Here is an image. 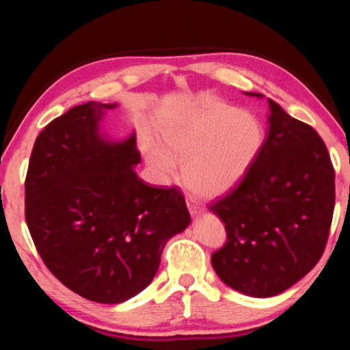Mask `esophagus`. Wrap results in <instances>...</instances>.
<instances>
[{"mask_svg": "<svg viewBox=\"0 0 350 350\" xmlns=\"http://www.w3.org/2000/svg\"><path fill=\"white\" fill-rule=\"evenodd\" d=\"M187 205H188L189 213H191L193 216H199L200 213H202V206H200L198 202H194L193 199H187Z\"/></svg>", "mask_w": 350, "mask_h": 350, "instance_id": "34e87169", "label": "esophagus"}]
</instances>
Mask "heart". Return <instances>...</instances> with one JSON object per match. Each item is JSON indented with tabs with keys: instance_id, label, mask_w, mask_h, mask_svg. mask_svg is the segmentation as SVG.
Here are the masks:
<instances>
[{
	"instance_id": "obj_1",
	"label": "heart",
	"mask_w": 350,
	"mask_h": 350,
	"mask_svg": "<svg viewBox=\"0 0 350 350\" xmlns=\"http://www.w3.org/2000/svg\"><path fill=\"white\" fill-rule=\"evenodd\" d=\"M265 131L248 111L219 102H202L161 128L167 151L146 145L148 161L165 176L183 161V180L202 198H217L244 179L264 145Z\"/></svg>"
}]
</instances>
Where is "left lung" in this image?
Segmentation results:
<instances>
[{"label": "left lung", "mask_w": 350, "mask_h": 350, "mask_svg": "<svg viewBox=\"0 0 350 350\" xmlns=\"http://www.w3.org/2000/svg\"><path fill=\"white\" fill-rule=\"evenodd\" d=\"M269 106L256 161L208 206L227 232L211 254L213 269L227 286L256 298L284 292L315 267L335 206V170L324 140L271 98Z\"/></svg>", "instance_id": "obj_1"}]
</instances>
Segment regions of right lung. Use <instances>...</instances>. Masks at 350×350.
<instances>
[{
    "label": "right lung",
    "mask_w": 350,
    "mask_h": 350,
    "mask_svg": "<svg viewBox=\"0 0 350 350\" xmlns=\"http://www.w3.org/2000/svg\"><path fill=\"white\" fill-rule=\"evenodd\" d=\"M88 102L38 134L25 182V216L52 275L83 298L123 303L152 281L165 244L191 221L177 187L137 177L135 135L98 134L105 109Z\"/></svg>",
    "instance_id": "1"
}]
</instances>
